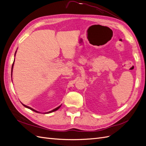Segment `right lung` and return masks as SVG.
<instances>
[{
	"mask_svg": "<svg viewBox=\"0 0 146 146\" xmlns=\"http://www.w3.org/2000/svg\"><path fill=\"white\" fill-rule=\"evenodd\" d=\"M16 54V53H15ZM13 64H14V62H13V65H12V68H11V76H12V70H13ZM25 107H26V108H29V109H30V110H32V111H35V112H36V113H39L38 111H37L36 110H34V109H33V108H30V107H28V106H27V105H24V104H23ZM61 107V105L60 106H59V107H58L57 108H55L54 110H52V111H48V112H47V113H52V112H54V111H56L57 110H58L59 108H60V107ZM44 113V114H45Z\"/></svg>",
	"mask_w": 146,
	"mask_h": 146,
	"instance_id": "right-lung-1",
	"label": "right lung"
}]
</instances>
